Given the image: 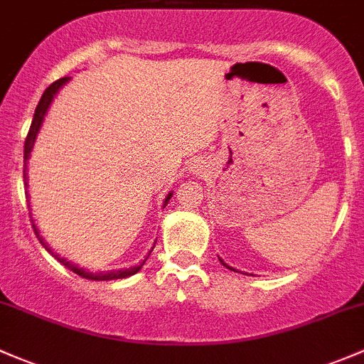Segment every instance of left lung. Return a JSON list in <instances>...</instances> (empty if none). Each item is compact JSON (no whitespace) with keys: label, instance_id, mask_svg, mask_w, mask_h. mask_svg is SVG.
<instances>
[{"label":"left lung","instance_id":"left-lung-1","mask_svg":"<svg viewBox=\"0 0 364 364\" xmlns=\"http://www.w3.org/2000/svg\"><path fill=\"white\" fill-rule=\"evenodd\" d=\"M220 262H222V264H224V260H222V259H220ZM224 265H225V267H228V269H232V267H229L228 264H224Z\"/></svg>","mask_w":364,"mask_h":364}]
</instances>
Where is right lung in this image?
Here are the masks:
<instances>
[{
	"instance_id": "right-lung-1",
	"label": "right lung",
	"mask_w": 364,
	"mask_h": 364,
	"mask_svg": "<svg viewBox=\"0 0 364 364\" xmlns=\"http://www.w3.org/2000/svg\"><path fill=\"white\" fill-rule=\"evenodd\" d=\"M69 80H71V77H60V80H57L55 83L50 85V87L45 90V93H43V95H41L40 102H38V105H36V111H34L33 123H31V128H29V134H27V136H26V144H24V161H26V166H27V159H29L31 151H33L34 142H36L38 132H40V128H41V124H43V119H45L46 111H48L50 104H52L53 97L57 95L58 90L64 87V85L68 83ZM24 178L27 181L26 170H24ZM26 187H27V182H26ZM171 194H173V193H170V194H168V196L165 198V205H163V206L168 205V201H170ZM33 229H34V232H36V236L40 237V243H41L43 246H45V248L48 250V252L53 255L52 248H50L48 243H45V240H43V237L40 236V230H38L36 225H34V222H33ZM151 252H152V250H151ZM149 255H151V253H149ZM53 257H55V259H57L58 262H60L62 265H65V267L71 269L73 272H76L77 276L87 277V279H93V281H109V279H121V277H128V276L135 274V272H139L140 269H142L144 262L147 260V259H146V260L142 262V264L135 265V267H130V269H121V271H107V272H99V274H93V272H88L87 269H80V267H77V265H74L73 262L62 259V257H58V255H53Z\"/></svg>"
}]
</instances>
